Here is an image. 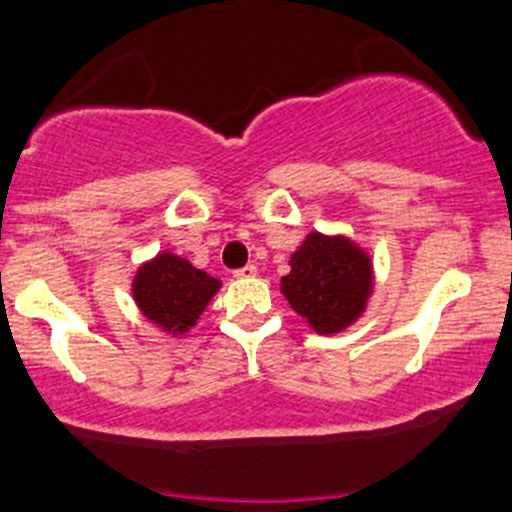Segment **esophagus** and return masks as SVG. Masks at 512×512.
Segmentation results:
<instances>
[{
  "mask_svg": "<svg viewBox=\"0 0 512 512\" xmlns=\"http://www.w3.org/2000/svg\"><path fill=\"white\" fill-rule=\"evenodd\" d=\"M255 275H257L255 265H245V267H240V270H235L237 280H247V277H255Z\"/></svg>",
  "mask_w": 512,
  "mask_h": 512,
  "instance_id": "34e87169",
  "label": "esophagus"
}]
</instances>
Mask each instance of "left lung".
<instances>
[{
  "label": "left lung",
  "mask_w": 512,
  "mask_h": 512,
  "mask_svg": "<svg viewBox=\"0 0 512 512\" xmlns=\"http://www.w3.org/2000/svg\"><path fill=\"white\" fill-rule=\"evenodd\" d=\"M280 292L317 334H339L366 312L374 294V260L347 235L309 232L289 257Z\"/></svg>",
  "instance_id": "1"
}]
</instances>
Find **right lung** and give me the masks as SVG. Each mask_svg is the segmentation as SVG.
<instances>
[{
  "label": "right lung",
  "mask_w": 512,
  "mask_h": 512,
  "mask_svg": "<svg viewBox=\"0 0 512 512\" xmlns=\"http://www.w3.org/2000/svg\"><path fill=\"white\" fill-rule=\"evenodd\" d=\"M223 282L190 265L175 252L160 250L143 262L131 282V294L143 317L163 334L183 337L198 324Z\"/></svg>",
  "instance_id": "obj_1"
}]
</instances>
